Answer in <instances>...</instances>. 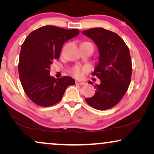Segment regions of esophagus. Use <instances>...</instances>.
Listing matches in <instances>:
<instances>
[{"mask_svg":"<svg viewBox=\"0 0 154 154\" xmlns=\"http://www.w3.org/2000/svg\"><path fill=\"white\" fill-rule=\"evenodd\" d=\"M75 84H76V85H84V84H85V83H84V82H83V81H75Z\"/></svg>","mask_w":154,"mask_h":154,"instance_id":"obj_1","label":"esophagus"}]
</instances>
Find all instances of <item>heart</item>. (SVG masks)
I'll list each match as a JSON object with an SVG mask.
<instances>
[{
    "mask_svg": "<svg viewBox=\"0 0 154 154\" xmlns=\"http://www.w3.org/2000/svg\"><path fill=\"white\" fill-rule=\"evenodd\" d=\"M84 71H85V68H81L80 66H75L71 70V73L75 77H81L83 75Z\"/></svg>",
    "mask_w": 154,
    "mask_h": 154,
    "instance_id": "1",
    "label": "heart"
}]
</instances>
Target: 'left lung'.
Returning <instances> with one entry per match:
<instances>
[{
	"label": "left lung",
	"mask_w": 154,
	"mask_h": 154,
	"mask_svg": "<svg viewBox=\"0 0 154 154\" xmlns=\"http://www.w3.org/2000/svg\"><path fill=\"white\" fill-rule=\"evenodd\" d=\"M82 33L94 42L100 54L92 75H96L101 83L96 84L95 94L86 98V102L98 110L112 108L123 97L130 83L132 62L129 48L119 35L103 28L88 29ZM89 83L92 85V82Z\"/></svg>",
	"instance_id": "left-lung-1"
}]
</instances>
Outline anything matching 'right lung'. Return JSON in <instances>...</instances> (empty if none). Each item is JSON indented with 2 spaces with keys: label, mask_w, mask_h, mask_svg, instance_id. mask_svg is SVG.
<instances>
[{
  "label": "right lung",
  "mask_w": 154,
  "mask_h": 154,
  "mask_svg": "<svg viewBox=\"0 0 154 154\" xmlns=\"http://www.w3.org/2000/svg\"><path fill=\"white\" fill-rule=\"evenodd\" d=\"M79 33L77 29L45 26L26 38L21 48L19 75L25 93L35 104L54 105L61 100L66 88L75 84L70 76L57 79L50 76V69L52 61L60 57L63 44Z\"/></svg>",
  "instance_id": "add662e5"
}]
</instances>
